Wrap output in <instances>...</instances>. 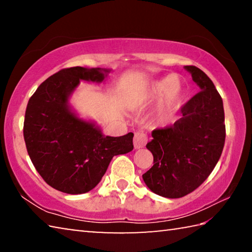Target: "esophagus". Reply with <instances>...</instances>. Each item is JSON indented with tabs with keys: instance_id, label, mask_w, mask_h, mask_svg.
Returning <instances> with one entry per match:
<instances>
[{
	"instance_id": "1",
	"label": "esophagus",
	"mask_w": 252,
	"mask_h": 252,
	"mask_svg": "<svg viewBox=\"0 0 252 252\" xmlns=\"http://www.w3.org/2000/svg\"><path fill=\"white\" fill-rule=\"evenodd\" d=\"M148 142V135L144 133L143 131H136L134 133V139H133V144L135 149L143 148Z\"/></svg>"
}]
</instances>
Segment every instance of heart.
<instances>
[{"mask_svg": "<svg viewBox=\"0 0 252 252\" xmlns=\"http://www.w3.org/2000/svg\"><path fill=\"white\" fill-rule=\"evenodd\" d=\"M162 97L163 100L158 108L157 119L161 123H168L176 116L185 99V89L177 75L169 74L153 81L143 94L147 103H153Z\"/></svg>", "mask_w": 252, "mask_h": 252, "instance_id": "obj_1", "label": "heart"}]
</instances>
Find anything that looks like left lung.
<instances>
[{"instance_id": "obj_1", "label": "left lung", "mask_w": 252, "mask_h": 252, "mask_svg": "<svg viewBox=\"0 0 252 252\" xmlns=\"http://www.w3.org/2000/svg\"><path fill=\"white\" fill-rule=\"evenodd\" d=\"M201 91L181 106L182 118L152 131L147 149L153 165L143 174L149 189L161 197L189 194L210 176L225 140L222 99L210 78L193 65L185 66Z\"/></svg>"}]
</instances>
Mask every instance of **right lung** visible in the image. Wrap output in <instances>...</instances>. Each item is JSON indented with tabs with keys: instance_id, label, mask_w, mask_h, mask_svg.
Instances as JSON below:
<instances>
[{
	"instance_id": "add662e5",
	"label": "right lung",
	"mask_w": 252,
	"mask_h": 252,
	"mask_svg": "<svg viewBox=\"0 0 252 252\" xmlns=\"http://www.w3.org/2000/svg\"><path fill=\"white\" fill-rule=\"evenodd\" d=\"M109 70L82 66L60 70L30 97L23 135L34 168L54 189L85 193L101 181L112 158L133 150V133L105 136L71 112L67 99L80 80L102 82Z\"/></svg>"
}]
</instances>
